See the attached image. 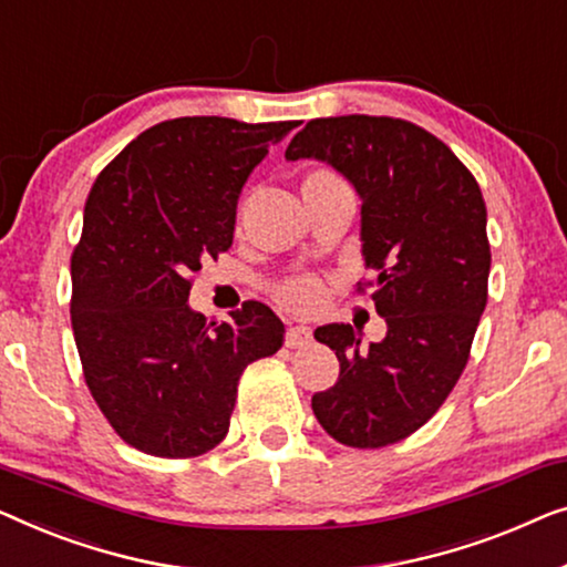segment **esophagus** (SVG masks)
Segmentation results:
<instances>
[{
	"label": "esophagus",
	"instance_id": "esophagus-1",
	"mask_svg": "<svg viewBox=\"0 0 567 567\" xmlns=\"http://www.w3.org/2000/svg\"><path fill=\"white\" fill-rule=\"evenodd\" d=\"M310 341H313V331H310L308 326H290V329H287L285 344L290 349H302L308 347Z\"/></svg>",
	"mask_w": 567,
	"mask_h": 567
}]
</instances>
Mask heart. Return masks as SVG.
Instances as JSON below:
<instances>
[{
    "mask_svg": "<svg viewBox=\"0 0 567 567\" xmlns=\"http://www.w3.org/2000/svg\"><path fill=\"white\" fill-rule=\"evenodd\" d=\"M331 182H344V179H341L339 174L329 172V169H316L306 177V185H331ZM323 292H326V287H323L321 277L295 275V277H290V280H285L280 285V290H277V298H280L285 308L298 310V313H302V310L316 308L318 302H321Z\"/></svg>",
    "mask_w": 567,
    "mask_h": 567,
    "instance_id": "1",
    "label": "heart"
}]
</instances>
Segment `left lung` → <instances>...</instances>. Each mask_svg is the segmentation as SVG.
Wrapping results in <instances>:
<instances>
[{
    "mask_svg": "<svg viewBox=\"0 0 567 567\" xmlns=\"http://www.w3.org/2000/svg\"><path fill=\"white\" fill-rule=\"evenodd\" d=\"M285 156L321 158L362 197V254L388 333L362 347L349 323L316 329L339 357L313 395L329 436L378 450L419 432L457 385L488 302L491 244L473 172L424 127L388 115L316 117Z\"/></svg>",
    "mask_w": 567,
    "mask_h": 567,
    "instance_id": "8db88e82",
    "label": "left lung"
}]
</instances>
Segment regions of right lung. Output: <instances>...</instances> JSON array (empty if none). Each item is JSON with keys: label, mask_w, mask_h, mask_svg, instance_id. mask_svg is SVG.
<instances>
[{"label": "right lung", "mask_w": 567, "mask_h": 567, "mask_svg": "<svg viewBox=\"0 0 567 567\" xmlns=\"http://www.w3.org/2000/svg\"><path fill=\"white\" fill-rule=\"evenodd\" d=\"M298 121L174 117L94 179L71 254V326L86 388L135 450L187 460L226 440L246 367L285 323L246 300L230 321L189 310L193 275L234 244L246 177Z\"/></svg>", "instance_id": "right-lung-1"}]
</instances>
